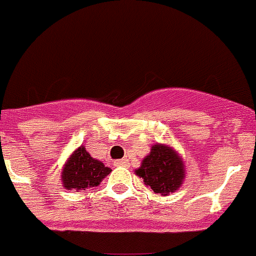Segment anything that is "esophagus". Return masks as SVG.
<instances>
[{
    "label": "esophagus",
    "mask_w": 256,
    "mask_h": 256,
    "mask_svg": "<svg viewBox=\"0 0 256 256\" xmlns=\"http://www.w3.org/2000/svg\"><path fill=\"white\" fill-rule=\"evenodd\" d=\"M114 164L116 165V166H128V165H130V162H128V160L126 159H122V160H116Z\"/></svg>",
    "instance_id": "obj_1"
}]
</instances>
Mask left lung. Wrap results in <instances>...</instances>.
Returning <instances> with one entry per match:
<instances>
[{"label": "left lung", "mask_w": 256, "mask_h": 256, "mask_svg": "<svg viewBox=\"0 0 256 256\" xmlns=\"http://www.w3.org/2000/svg\"><path fill=\"white\" fill-rule=\"evenodd\" d=\"M136 174L154 192L168 196L182 186L184 180V162L173 148L156 144L150 154L144 156Z\"/></svg>", "instance_id": "left-lung-1"}]
</instances>
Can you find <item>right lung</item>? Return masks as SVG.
Masks as SVG:
<instances>
[{
	"instance_id": "add662e5",
	"label": "right lung",
	"mask_w": 256,
	"mask_h": 256,
	"mask_svg": "<svg viewBox=\"0 0 256 256\" xmlns=\"http://www.w3.org/2000/svg\"><path fill=\"white\" fill-rule=\"evenodd\" d=\"M110 172L112 169L105 166L100 160L94 159L84 146H80L65 162L61 172V180L66 190L80 192L98 186Z\"/></svg>"
}]
</instances>
